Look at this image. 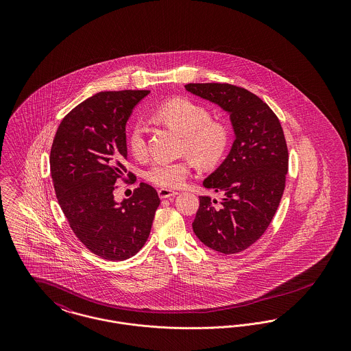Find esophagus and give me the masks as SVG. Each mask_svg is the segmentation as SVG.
I'll use <instances>...</instances> for the list:
<instances>
[{"instance_id":"obj_1","label":"esophagus","mask_w":351,"mask_h":351,"mask_svg":"<svg viewBox=\"0 0 351 351\" xmlns=\"http://www.w3.org/2000/svg\"><path fill=\"white\" fill-rule=\"evenodd\" d=\"M158 193H159L160 199H168V197H172V196L178 195L176 191H172V189H168V188H160L158 191Z\"/></svg>"}]
</instances>
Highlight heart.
I'll use <instances>...</instances> for the list:
<instances>
[{
  "mask_svg": "<svg viewBox=\"0 0 351 351\" xmlns=\"http://www.w3.org/2000/svg\"><path fill=\"white\" fill-rule=\"evenodd\" d=\"M155 117L168 128L184 135L183 151L201 166H213L222 158L229 145V129L217 121H212L209 110L193 101L173 99L155 110ZM129 150L135 158H143L147 152L145 128L134 125L128 136ZM192 169L188 159L178 162L159 160L151 165L147 179L160 186L178 188L184 183Z\"/></svg>",
  "mask_w": 351,
  "mask_h": 351,
  "instance_id": "b5f03b06",
  "label": "heart"
}]
</instances>
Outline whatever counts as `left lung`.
Returning <instances> with one entry per match:
<instances>
[{"mask_svg":"<svg viewBox=\"0 0 351 351\" xmlns=\"http://www.w3.org/2000/svg\"><path fill=\"white\" fill-rule=\"evenodd\" d=\"M185 89L228 113L234 134L228 156L202 180L222 197L199 196L193 232L212 250H246L266 232L283 196L288 150L282 125L266 102L243 88L206 83Z\"/></svg>","mask_w":351,"mask_h":351,"instance_id":"obj_1","label":"left lung"}]
</instances>
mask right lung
Returning a JSON list of instances; mask_svg holds the SVG:
<instances>
[{"mask_svg": "<svg viewBox=\"0 0 351 351\" xmlns=\"http://www.w3.org/2000/svg\"><path fill=\"white\" fill-rule=\"evenodd\" d=\"M149 93L100 92L86 99L63 118L51 147L53 188L71 229L108 261L129 259L143 247L160 204L146 183L121 202L113 193L126 172V123Z\"/></svg>", "mask_w": 351, "mask_h": 351, "instance_id": "right-lung-1", "label": "right lung"}]
</instances>
